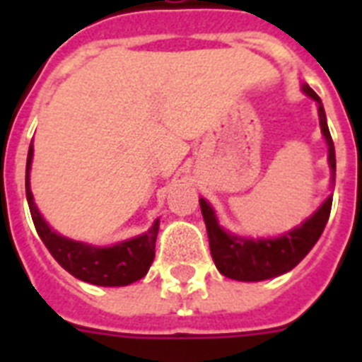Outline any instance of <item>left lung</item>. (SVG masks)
<instances>
[{
	"mask_svg": "<svg viewBox=\"0 0 362 362\" xmlns=\"http://www.w3.org/2000/svg\"><path fill=\"white\" fill-rule=\"evenodd\" d=\"M303 90L310 99H314L317 105V115H320L321 135L327 142V161L331 167V186H334L337 178V156H334V144H332L329 125H327V116L320 95L312 88L303 82ZM201 203V212H203L204 226L209 233L210 253L214 259L216 269L221 274L238 281H263L269 278H276L295 269L303 261L315 242L320 240L321 233L325 229L329 216H331L332 195L320 204V209L314 214L306 218L300 226L293 227L291 231L284 233L280 237L272 238H252L235 235V233L226 231L218 221L214 209L204 197L199 199Z\"/></svg>",
	"mask_w": 362,
	"mask_h": 362,
	"instance_id": "left-lung-1",
	"label": "left lung"
}]
</instances>
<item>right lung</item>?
Here are the masks:
<instances>
[{
	"mask_svg": "<svg viewBox=\"0 0 362 362\" xmlns=\"http://www.w3.org/2000/svg\"><path fill=\"white\" fill-rule=\"evenodd\" d=\"M31 161H33V144H30L28 163H25V197H28L37 233L45 242V246L48 247V252L52 253V257L69 274L93 286L120 287L129 286L133 281L144 278L156 255L159 220L153 221L146 233L112 244V246H93L88 242L64 237L48 226L33 201V193L30 187Z\"/></svg>",
	"mask_w": 362,
	"mask_h": 362,
	"instance_id": "obj_1",
	"label": "right lung"
}]
</instances>
